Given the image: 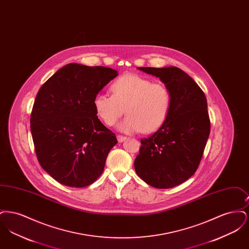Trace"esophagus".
Segmentation results:
<instances>
[{
    "mask_svg": "<svg viewBox=\"0 0 249 249\" xmlns=\"http://www.w3.org/2000/svg\"><path fill=\"white\" fill-rule=\"evenodd\" d=\"M117 139H118V141H119V142H123V141H125L126 139H127V137L126 136H123V135H119V134H118L117 135Z\"/></svg>",
    "mask_w": 249,
    "mask_h": 249,
    "instance_id": "1",
    "label": "esophagus"
}]
</instances>
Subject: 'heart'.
<instances>
[{
  "label": "heart",
  "mask_w": 249,
  "mask_h": 249,
  "mask_svg": "<svg viewBox=\"0 0 249 249\" xmlns=\"http://www.w3.org/2000/svg\"><path fill=\"white\" fill-rule=\"evenodd\" d=\"M110 90L112 95L99 93L93 100L95 113L107 126L115 125L125 109L128 116L119 123V130L149 133L160 129L170 115L173 97L165 84L126 73L111 84Z\"/></svg>",
  "instance_id": "heart-1"
}]
</instances>
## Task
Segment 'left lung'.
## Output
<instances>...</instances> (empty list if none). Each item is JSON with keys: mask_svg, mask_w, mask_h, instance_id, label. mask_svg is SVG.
<instances>
[{"mask_svg": "<svg viewBox=\"0 0 249 249\" xmlns=\"http://www.w3.org/2000/svg\"><path fill=\"white\" fill-rule=\"evenodd\" d=\"M165 84L173 97L164 124L141 139L135 158L138 177L157 189H171L191 178L201 162L210 133L206 97L188 73L178 67H138Z\"/></svg>", "mask_w": 249, "mask_h": 249, "instance_id": "obj_1", "label": "left lung"}]
</instances>
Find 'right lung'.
I'll return each mask as SVG.
<instances>
[{"label":"right lung","instance_id":"right-lung-1","mask_svg":"<svg viewBox=\"0 0 249 249\" xmlns=\"http://www.w3.org/2000/svg\"><path fill=\"white\" fill-rule=\"evenodd\" d=\"M118 75L104 66L70 63L40 88L31 114V131L41 167L60 184L84 188L103 174L118 142L95 113L93 100Z\"/></svg>","mask_w":249,"mask_h":249}]
</instances>
